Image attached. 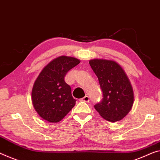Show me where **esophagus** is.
I'll use <instances>...</instances> for the list:
<instances>
[{
	"label": "esophagus",
	"mask_w": 160,
	"mask_h": 160,
	"mask_svg": "<svg viewBox=\"0 0 160 160\" xmlns=\"http://www.w3.org/2000/svg\"><path fill=\"white\" fill-rule=\"evenodd\" d=\"M82 101H83V102H89L90 98H89V97H88V96H85L84 97L82 98Z\"/></svg>",
	"instance_id": "esophagus-1"
}]
</instances>
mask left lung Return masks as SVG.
<instances>
[{"label": "left lung", "mask_w": 160, "mask_h": 160, "mask_svg": "<svg viewBox=\"0 0 160 160\" xmlns=\"http://www.w3.org/2000/svg\"><path fill=\"white\" fill-rule=\"evenodd\" d=\"M89 64L99 79L103 96L94 105L96 110L109 122L122 119L134 102L133 89L124 71L114 61L93 59Z\"/></svg>", "instance_id": "1"}]
</instances>
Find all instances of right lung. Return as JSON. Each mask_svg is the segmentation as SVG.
<instances>
[{"label": "right lung", "instance_id": "add662e5", "mask_svg": "<svg viewBox=\"0 0 160 160\" xmlns=\"http://www.w3.org/2000/svg\"><path fill=\"white\" fill-rule=\"evenodd\" d=\"M80 63L77 58L61 56L51 61L41 71L32 89V102L41 118L58 122L76 104L72 88L64 81L67 72Z\"/></svg>", "mask_w": 160, "mask_h": 160}]
</instances>
